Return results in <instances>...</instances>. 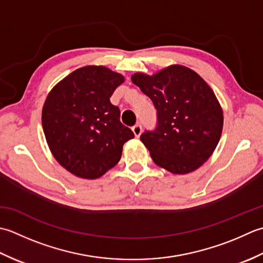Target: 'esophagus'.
<instances>
[{
	"instance_id": "34e87169",
	"label": "esophagus",
	"mask_w": 263,
	"mask_h": 263,
	"mask_svg": "<svg viewBox=\"0 0 263 263\" xmlns=\"http://www.w3.org/2000/svg\"><path fill=\"white\" fill-rule=\"evenodd\" d=\"M132 130L134 133V135H135L136 137H139V136H141V134H142V126L137 124L132 128Z\"/></svg>"
}]
</instances>
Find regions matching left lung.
<instances>
[{"label": "left lung", "instance_id": "left-lung-1", "mask_svg": "<svg viewBox=\"0 0 263 263\" xmlns=\"http://www.w3.org/2000/svg\"><path fill=\"white\" fill-rule=\"evenodd\" d=\"M133 83L152 100L158 127L141 141L154 163L174 175H186L208 161L221 137L223 111L199 73L171 64L153 74L136 72Z\"/></svg>", "mask_w": 263, "mask_h": 263}]
</instances>
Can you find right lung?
<instances>
[{"label":"right lung","mask_w":263,"mask_h":263,"mask_svg":"<svg viewBox=\"0 0 263 263\" xmlns=\"http://www.w3.org/2000/svg\"><path fill=\"white\" fill-rule=\"evenodd\" d=\"M124 82L121 73L104 66H86L69 73L46 96L42 126L47 145L57 161L79 178L103 176L134 138L110 102Z\"/></svg>","instance_id":"obj_1"}]
</instances>
